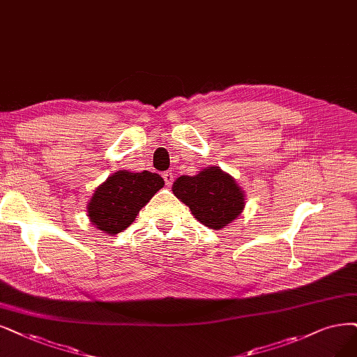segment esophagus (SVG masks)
<instances>
[{
	"label": "esophagus",
	"mask_w": 357,
	"mask_h": 357,
	"mask_svg": "<svg viewBox=\"0 0 357 357\" xmlns=\"http://www.w3.org/2000/svg\"><path fill=\"white\" fill-rule=\"evenodd\" d=\"M163 178H165V182H166V185L167 187H170L172 183H174V174H172V170H167V172H165L163 174Z\"/></svg>",
	"instance_id": "1"
}]
</instances>
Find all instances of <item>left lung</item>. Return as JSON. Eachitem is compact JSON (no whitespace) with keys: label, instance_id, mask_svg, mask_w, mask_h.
<instances>
[{"label":"left lung","instance_id":"1","mask_svg":"<svg viewBox=\"0 0 357 357\" xmlns=\"http://www.w3.org/2000/svg\"><path fill=\"white\" fill-rule=\"evenodd\" d=\"M172 191L203 225L220 229L243 212L244 191L235 179L218 166L202 169L194 176H179Z\"/></svg>","mask_w":357,"mask_h":357}]
</instances>
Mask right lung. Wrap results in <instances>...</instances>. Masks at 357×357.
I'll use <instances>...</instances> for the list:
<instances>
[{"mask_svg":"<svg viewBox=\"0 0 357 357\" xmlns=\"http://www.w3.org/2000/svg\"><path fill=\"white\" fill-rule=\"evenodd\" d=\"M163 185V178L149 170H117L92 194L86 207L89 222L104 234L122 232Z\"/></svg>","mask_w":357,"mask_h":357,"instance_id":"obj_1","label":"right lung"}]
</instances>
